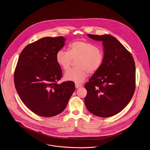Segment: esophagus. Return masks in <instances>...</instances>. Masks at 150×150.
Here are the masks:
<instances>
[{
	"instance_id": "34e87169",
	"label": "esophagus",
	"mask_w": 150,
	"mask_h": 150,
	"mask_svg": "<svg viewBox=\"0 0 150 150\" xmlns=\"http://www.w3.org/2000/svg\"><path fill=\"white\" fill-rule=\"evenodd\" d=\"M81 86H82V85H81V84L78 83H75V87H76V88H78L79 87H81Z\"/></svg>"
}]
</instances>
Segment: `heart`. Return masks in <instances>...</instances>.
<instances>
[{
  "instance_id": "heart-1",
  "label": "heart",
  "mask_w": 150,
  "mask_h": 150,
  "mask_svg": "<svg viewBox=\"0 0 150 150\" xmlns=\"http://www.w3.org/2000/svg\"><path fill=\"white\" fill-rule=\"evenodd\" d=\"M56 62L65 71L71 66L73 60H76L78 68L66 72L67 81L82 83L90 74L96 73L101 67L103 60L102 50L95 44L83 40L75 41L70 44L68 52L59 50L56 55Z\"/></svg>"
}]
</instances>
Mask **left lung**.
Masks as SVG:
<instances>
[{
    "label": "left lung",
    "mask_w": 150,
    "mask_h": 150,
    "mask_svg": "<svg viewBox=\"0 0 150 150\" xmlns=\"http://www.w3.org/2000/svg\"><path fill=\"white\" fill-rule=\"evenodd\" d=\"M88 36L102 41L103 60L100 69L84 85L85 105L92 114L100 117L120 112L133 97L136 68L131 53L116 38L109 34Z\"/></svg>",
    "instance_id": "left-lung-1"
}]
</instances>
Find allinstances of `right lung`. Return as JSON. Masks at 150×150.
Returning <instances> with one entry per match:
<instances>
[{
  "instance_id": "right-lung-1",
  "label": "right lung",
  "mask_w": 150,
  "mask_h": 150,
  "mask_svg": "<svg viewBox=\"0 0 150 150\" xmlns=\"http://www.w3.org/2000/svg\"><path fill=\"white\" fill-rule=\"evenodd\" d=\"M62 37H44L21 53L14 72V84L24 104L40 116L62 113L75 91L72 81L57 84L62 77L56 55L64 45Z\"/></svg>"
}]
</instances>
